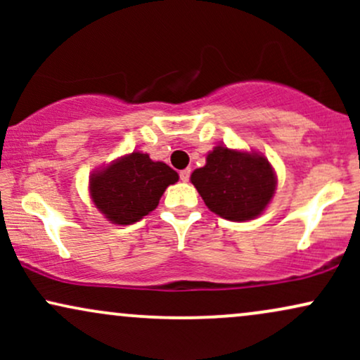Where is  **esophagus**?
I'll use <instances>...</instances> for the list:
<instances>
[{
  "instance_id": "1",
  "label": "esophagus",
  "mask_w": 360,
  "mask_h": 360,
  "mask_svg": "<svg viewBox=\"0 0 360 360\" xmlns=\"http://www.w3.org/2000/svg\"><path fill=\"white\" fill-rule=\"evenodd\" d=\"M189 176H191V169H183V171L179 172V179L184 181V183H188Z\"/></svg>"
}]
</instances>
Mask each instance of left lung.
Here are the masks:
<instances>
[{
  "instance_id": "obj_1",
  "label": "left lung",
  "mask_w": 360,
  "mask_h": 360,
  "mask_svg": "<svg viewBox=\"0 0 360 360\" xmlns=\"http://www.w3.org/2000/svg\"><path fill=\"white\" fill-rule=\"evenodd\" d=\"M205 205L225 220L245 221L264 212L276 189L269 160L257 154L214 147L206 166L191 174Z\"/></svg>"
}]
</instances>
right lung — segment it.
<instances>
[{
  "label": "right lung",
  "instance_id": "add662e5",
  "mask_svg": "<svg viewBox=\"0 0 360 360\" xmlns=\"http://www.w3.org/2000/svg\"><path fill=\"white\" fill-rule=\"evenodd\" d=\"M177 179V172L167 164L134 152L93 174L89 189L96 208L108 220L130 225L155 210L167 186Z\"/></svg>",
  "mask_w": 360,
  "mask_h": 360
}]
</instances>
